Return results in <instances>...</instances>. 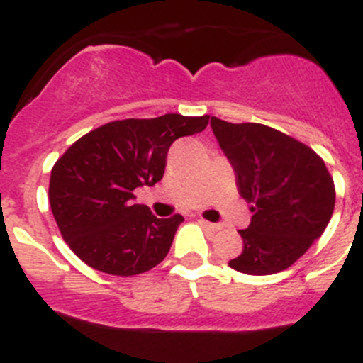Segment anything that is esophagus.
I'll return each mask as SVG.
<instances>
[{"label":"esophagus","mask_w":363,"mask_h":363,"mask_svg":"<svg viewBox=\"0 0 363 363\" xmlns=\"http://www.w3.org/2000/svg\"><path fill=\"white\" fill-rule=\"evenodd\" d=\"M199 224L203 225V228L210 229V231H213V233L220 231V229H222L220 224H213V222H208V220H204V218H199Z\"/></svg>","instance_id":"esophagus-1"}]
</instances>
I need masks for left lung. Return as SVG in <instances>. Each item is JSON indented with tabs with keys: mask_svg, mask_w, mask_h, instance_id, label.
Returning a JSON list of instances; mask_svg holds the SVG:
<instances>
[{
	"mask_svg": "<svg viewBox=\"0 0 363 363\" xmlns=\"http://www.w3.org/2000/svg\"><path fill=\"white\" fill-rule=\"evenodd\" d=\"M211 130L236 173L252 220L240 229L243 250L229 267L272 275L291 267L323 235L335 206L325 162L308 146L261 123H228L211 116Z\"/></svg>",
	"mask_w": 363,
	"mask_h": 363,
	"instance_id": "8db88e82",
	"label": "left lung"
}]
</instances>
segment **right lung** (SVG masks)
<instances>
[{
  "instance_id": "add662e5",
  "label": "right lung",
  "mask_w": 363,
  "mask_h": 363,
  "mask_svg": "<svg viewBox=\"0 0 363 363\" xmlns=\"http://www.w3.org/2000/svg\"><path fill=\"white\" fill-rule=\"evenodd\" d=\"M210 116L120 120L75 141L51 171L49 203L61 236L88 267L145 274L164 261L182 215L157 218L134 190L162 180L171 145L206 128Z\"/></svg>"
}]
</instances>
